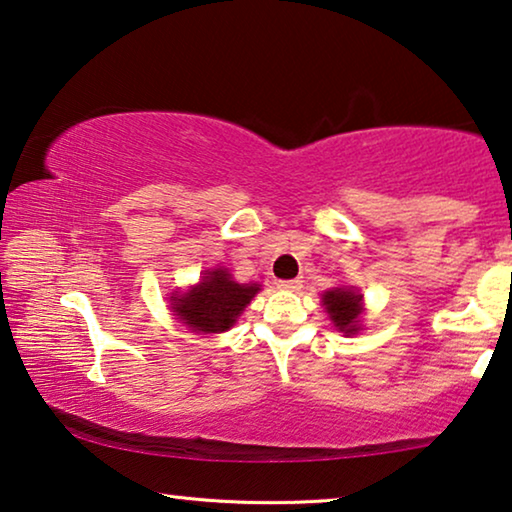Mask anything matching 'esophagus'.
Listing matches in <instances>:
<instances>
[{
  "label": "esophagus",
  "mask_w": 512,
  "mask_h": 512,
  "mask_svg": "<svg viewBox=\"0 0 512 512\" xmlns=\"http://www.w3.org/2000/svg\"><path fill=\"white\" fill-rule=\"evenodd\" d=\"M278 287L287 289V292H296V289L301 287V280H280Z\"/></svg>",
  "instance_id": "1"
}]
</instances>
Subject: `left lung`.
Here are the masks:
<instances>
[{
  "mask_svg": "<svg viewBox=\"0 0 512 512\" xmlns=\"http://www.w3.org/2000/svg\"><path fill=\"white\" fill-rule=\"evenodd\" d=\"M322 303L335 329L347 335L361 331L363 294H358L352 287H333L322 294Z\"/></svg>",
  "mask_w": 512,
  "mask_h": 512,
  "instance_id": "1",
  "label": "left lung"
}]
</instances>
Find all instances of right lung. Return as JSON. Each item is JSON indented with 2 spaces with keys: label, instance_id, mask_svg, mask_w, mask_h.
<instances>
[{
  "label": "right lung",
  "instance_id": "obj_1",
  "mask_svg": "<svg viewBox=\"0 0 512 512\" xmlns=\"http://www.w3.org/2000/svg\"><path fill=\"white\" fill-rule=\"evenodd\" d=\"M257 282L232 280V273L223 269L204 271L202 280L188 292L170 296V308L181 324L195 333H223L230 331L243 308L259 292Z\"/></svg>",
  "mask_w": 512,
  "mask_h": 512
}]
</instances>
